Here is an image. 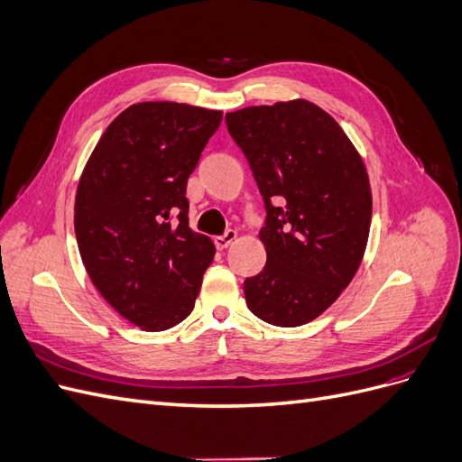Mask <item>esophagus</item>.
I'll return each instance as SVG.
<instances>
[{"instance_id":"obj_1","label":"esophagus","mask_w":462,"mask_h":462,"mask_svg":"<svg viewBox=\"0 0 462 462\" xmlns=\"http://www.w3.org/2000/svg\"><path fill=\"white\" fill-rule=\"evenodd\" d=\"M236 239V231H233V229H229V231H226L223 235H219V236H216L214 239V243H216V246L219 248V250H226L233 241Z\"/></svg>"}]
</instances>
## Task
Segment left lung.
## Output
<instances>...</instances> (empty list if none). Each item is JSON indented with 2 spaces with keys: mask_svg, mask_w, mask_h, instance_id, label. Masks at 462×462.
<instances>
[{
  "mask_svg": "<svg viewBox=\"0 0 462 462\" xmlns=\"http://www.w3.org/2000/svg\"><path fill=\"white\" fill-rule=\"evenodd\" d=\"M226 123L265 206L268 260L245 279L248 309L272 326L309 324L337 300L365 256L366 167L337 121L306 100L245 107Z\"/></svg>",
  "mask_w": 462,
  "mask_h": 462,
  "instance_id": "left-lung-1",
  "label": "left lung"
}]
</instances>
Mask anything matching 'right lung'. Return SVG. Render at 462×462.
<instances>
[{"label":"right lung","instance_id":"obj_1","mask_svg":"<svg viewBox=\"0 0 462 462\" xmlns=\"http://www.w3.org/2000/svg\"><path fill=\"white\" fill-rule=\"evenodd\" d=\"M221 117L189 104H134L111 121L82 171L80 258L100 295L146 331L192 312L214 260V243L189 227L185 194Z\"/></svg>","mask_w":462,"mask_h":462}]
</instances>
